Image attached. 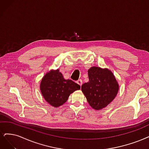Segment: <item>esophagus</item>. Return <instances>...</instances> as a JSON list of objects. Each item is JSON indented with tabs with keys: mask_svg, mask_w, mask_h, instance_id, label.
Here are the masks:
<instances>
[{
	"mask_svg": "<svg viewBox=\"0 0 149 149\" xmlns=\"http://www.w3.org/2000/svg\"><path fill=\"white\" fill-rule=\"evenodd\" d=\"M77 84H78L80 86H81L82 84H83V81H82V80L81 79H79L77 81Z\"/></svg>",
	"mask_w": 149,
	"mask_h": 149,
	"instance_id": "34e87169",
	"label": "esophagus"
}]
</instances>
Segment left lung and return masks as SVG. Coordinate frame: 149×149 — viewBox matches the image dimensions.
I'll list each match as a JSON object with an SVG mask.
<instances>
[{
    "mask_svg": "<svg viewBox=\"0 0 149 149\" xmlns=\"http://www.w3.org/2000/svg\"><path fill=\"white\" fill-rule=\"evenodd\" d=\"M89 81L81 85V91L90 106L99 111L106 107L117 96L119 86L108 69L91 67L88 70Z\"/></svg>",
    "mask_w": 149,
    "mask_h": 149,
    "instance_id": "obj_1",
    "label": "left lung"
}]
</instances>
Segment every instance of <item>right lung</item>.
I'll return each instance as SVG.
<instances>
[{
    "mask_svg": "<svg viewBox=\"0 0 149 149\" xmlns=\"http://www.w3.org/2000/svg\"><path fill=\"white\" fill-rule=\"evenodd\" d=\"M40 89L45 101L54 107L64 104L69 95L80 89V86L72 80H65L59 70H52L42 79Z\"/></svg>",
    "mask_w": 149,
    "mask_h": 149,
    "instance_id": "1",
    "label": "right lung"
}]
</instances>
